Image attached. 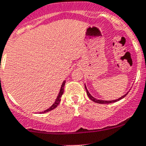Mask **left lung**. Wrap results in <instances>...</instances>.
I'll use <instances>...</instances> for the list:
<instances>
[{
  "label": "left lung",
  "mask_w": 146,
  "mask_h": 146,
  "mask_svg": "<svg viewBox=\"0 0 146 146\" xmlns=\"http://www.w3.org/2000/svg\"><path fill=\"white\" fill-rule=\"evenodd\" d=\"M85 88H86V92H87V95L89 97V98L91 100H93V102H95V103H101V104H106V103H115V102H117L118 101V100H121L122 98H123L124 97H125V96H127V94H128V93H127L126 94H125L124 96H123L122 97L119 98L118 99H116V100H98V99L95 98H93V96H91V95L90 94V93L88 92V90L87 88H86V85H85Z\"/></svg>",
  "instance_id": "1"
}]
</instances>
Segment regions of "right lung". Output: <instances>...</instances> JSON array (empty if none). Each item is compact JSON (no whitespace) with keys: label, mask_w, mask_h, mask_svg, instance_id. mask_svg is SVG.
<instances>
[{"label":"right lung","mask_w":146,"mask_h":146,"mask_svg":"<svg viewBox=\"0 0 146 146\" xmlns=\"http://www.w3.org/2000/svg\"><path fill=\"white\" fill-rule=\"evenodd\" d=\"M65 83H66V80H64V81L63 82V83H62V86H61V88H60V92H59L58 96V97H57V98H56V101H55V103H53V104L52 105V106H50V107L49 108H48L47 110H46V111H43V112H40V113H47V112H48V111H52V110H53V109H55L56 107H57L58 105H59V103H60V98H61L62 95L63 94V91H64Z\"/></svg>","instance_id":"right-lung-1"}]
</instances>
